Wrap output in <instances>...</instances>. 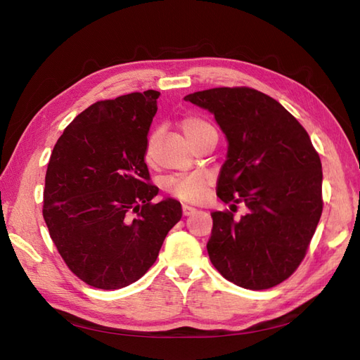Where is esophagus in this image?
<instances>
[{
	"mask_svg": "<svg viewBox=\"0 0 360 360\" xmlns=\"http://www.w3.org/2000/svg\"><path fill=\"white\" fill-rule=\"evenodd\" d=\"M181 210H183V214H185V215H193L194 212H197L195 207L191 206V205H183Z\"/></svg>",
	"mask_w": 360,
	"mask_h": 360,
	"instance_id": "34e87169",
	"label": "esophagus"
}]
</instances>
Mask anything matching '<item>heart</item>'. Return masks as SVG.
I'll return each instance as SVG.
<instances>
[{
  "label": "heart",
  "instance_id": "1",
  "mask_svg": "<svg viewBox=\"0 0 360 360\" xmlns=\"http://www.w3.org/2000/svg\"><path fill=\"white\" fill-rule=\"evenodd\" d=\"M180 127L193 145L198 139H202L203 135L215 132L214 127L206 120L194 115H188L183 118ZM146 157H149V150L146 153ZM206 188L207 179L200 172L171 175V177L165 179L163 181V189L166 193L183 202H200L206 193Z\"/></svg>",
  "mask_w": 360,
  "mask_h": 360
}]
</instances>
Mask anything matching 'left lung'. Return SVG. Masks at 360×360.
I'll return each mask as SVG.
<instances>
[{
  "instance_id": "1",
  "label": "left lung",
  "mask_w": 360,
  "mask_h": 360,
  "mask_svg": "<svg viewBox=\"0 0 360 360\" xmlns=\"http://www.w3.org/2000/svg\"><path fill=\"white\" fill-rule=\"evenodd\" d=\"M210 110L228 140L211 212L207 254L242 288L268 290L303 260L322 215V163L308 132L281 103L251 87H214L185 97ZM238 202L247 206L233 215Z\"/></svg>"
}]
</instances>
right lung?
Segmentation results:
<instances>
[{
	"label": "right lung",
	"mask_w": 360,
	"mask_h": 360,
	"mask_svg": "<svg viewBox=\"0 0 360 360\" xmlns=\"http://www.w3.org/2000/svg\"><path fill=\"white\" fill-rule=\"evenodd\" d=\"M158 97L149 89L94 103L66 127L47 165L44 221L69 269L94 288L137 282L181 219L175 198L153 202L158 188L145 162Z\"/></svg>",
	"instance_id": "right-lung-1"
}]
</instances>
